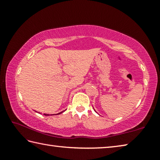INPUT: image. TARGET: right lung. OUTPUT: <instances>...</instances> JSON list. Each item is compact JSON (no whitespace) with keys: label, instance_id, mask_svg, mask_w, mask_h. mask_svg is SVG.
<instances>
[{"label":"right lung","instance_id":"right-lung-1","mask_svg":"<svg viewBox=\"0 0 160 160\" xmlns=\"http://www.w3.org/2000/svg\"><path fill=\"white\" fill-rule=\"evenodd\" d=\"M64 112V111H63ZM62 112H60V113H57V114H60V113H61ZM44 114L45 115V116H49V114H47V113H44Z\"/></svg>","mask_w":160,"mask_h":160}]
</instances>
